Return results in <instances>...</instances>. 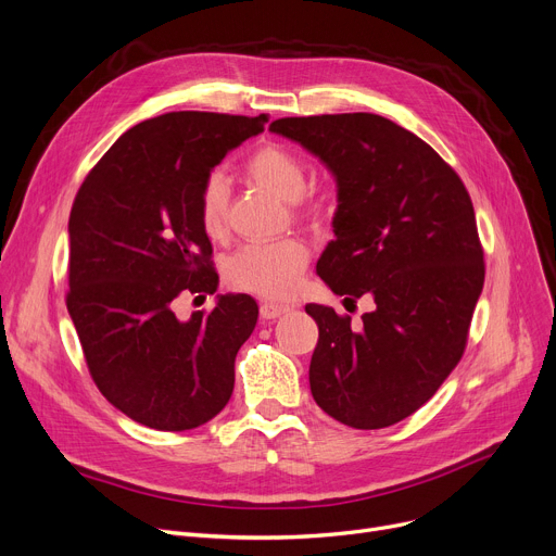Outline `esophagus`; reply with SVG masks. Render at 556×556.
I'll return each instance as SVG.
<instances>
[{
    "label": "esophagus",
    "mask_w": 556,
    "mask_h": 556,
    "mask_svg": "<svg viewBox=\"0 0 556 556\" xmlns=\"http://www.w3.org/2000/svg\"><path fill=\"white\" fill-rule=\"evenodd\" d=\"M290 308L288 306H281V304H273V302H264L262 308H258V313H262L264 319H277L281 317L283 313H288Z\"/></svg>",
    "instance_id": "obj_1"
}]
</instances>
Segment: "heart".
<instances>
[{
  "instance_id": "heart-1",
  "label": "heart",
  "mask_w": 556,
  "mask_h": 556,
  "mask_svg": "<svg viewBox=\"0 0 556 556\" xmlns=\"http://www.w3.org/2000/svg\"><path fill=\"white\" fill-rule=\"evenodd\" d=\"M245 172L254 182L270 190L286 203L300 205L308 188V167L286 147L266 144L256 150ZM228 180L220 172L203 178L199 188V220L210 239H218L226 230L228 214ZM308 264V250L298 239H281L270 243H248L239 248L226 262V277L232 286L262 294L268 300H281L298 288V277Z\"/></svg>"
}]
</instances>
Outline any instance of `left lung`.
Here are the masks:
<instances>
[{"instance_id":"1","label":"left lung","mask_w":556,"mask_h":556,"mask_svg":"<svg viewBox=\"0 0 556 556\" xmlns=\"http://www.w3.org/2000/svg\"><path fill=\"white\" fill-rule=\"evenodd\" d=\"M336 178L324 283L374 311L353 326L308 304L319 326L311 393L353 429L391 427L438 391L460 362L485 266L458 174L416 134L378 114L281 118L270 125Z\"/></svg>"}]
</instances>
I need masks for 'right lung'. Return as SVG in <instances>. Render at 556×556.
<instances>
[{
  "label": "right lung",
  "mask_w": 556,
  "mask_h": 556,
  "mask_svg": "<svg viewBox=\"0 0 556 556\" xmlns=\"http://www.w3.org/2000/svg\"><path fill=\"white\" fill-rule=\"evenodd\" d=\"M264 123L266 114L207 111L142 121L109 147L73 201L66 308L100 393L138 425L188 431L232 395L256 302L216 294L210 315L190 319L172 304L180 292H216L199 188Z\"/></svg>",
  "instance_id": "obj_1"
}]
</instances>
